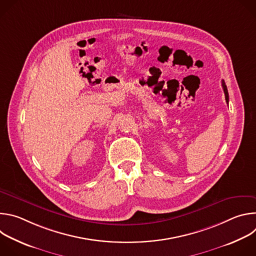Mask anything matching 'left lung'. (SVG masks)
<instances>
[{"label": "left lung", "mask_w": 256, "mask_h": 256, "mask_svg": "<svg viewBox=\"0 0 256 256\" xmlns=\"http://www.w3.org/2000/svg\"><path fill=\"white\" fill-rule=\"evenodd\" d=\"M222 86H223V90H224V93H225V98H226V102L228 103L229 102V94H228V90H227V86L224 82V80H222Z\"/></svg>", "instance_id": "obj_1"}]
</instances>
